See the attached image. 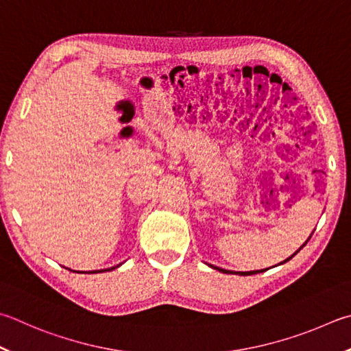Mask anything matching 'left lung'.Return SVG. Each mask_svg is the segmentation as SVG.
I'll return each instance as SVG.
<instances>
[{
	"label": "left lung",
	"instance_id": "1",
	"mask_svg": "<svg viewBox=\"0 0 351 351\" xmlns=\"http://www.w3.org/2000/svg\"><path fill=\"white\" fill-rule=\"evenodd\" d=\"M305 244H307V242H305ZM305 244H304V245H305ZM304 245H302V247H304ZM302 247H301V248H302ZM301 248H299V250H301ZM299 250H298V252H299ZM298 252H296V253H298ZM296 253H295V254H296ZM295 254H291V256H290V258H287V259L284 261V263H287V261H289V259H291L293 256H295ZM216 270H219V271H222V273H232V271H228V270H222V269H218V267H216ZM261 271H263V270H261ZM237 273H238V275H242V276H247V275H254V273H259V271L256 270V271H237Z\"/></svg>",
	"mask_w": 351,
	"mask_h": 351
}]
</instances>
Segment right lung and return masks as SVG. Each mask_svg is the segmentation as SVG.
Listing matches in <instances>:
<instances>
[{
	"label": "right lung",
	"instance_id": "1",
	"mask_svg": "<svg viewBox=\"0 0 351 351\" xmlns=\"http://www.w3.org/2000/svg\"><path fill=\"white\" fill-rule=\"evenodd\" d=\"M114 267H112V269H107V270H113ZM99 271H104V270H98V271H90V273H99Z\"/></svg>",
	"mask_w": 351,
	"mask_h": 351
}]
</instances>
